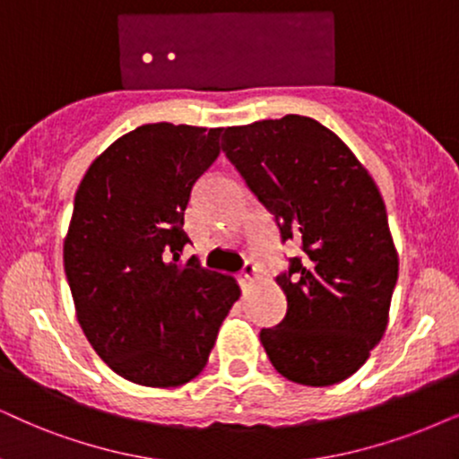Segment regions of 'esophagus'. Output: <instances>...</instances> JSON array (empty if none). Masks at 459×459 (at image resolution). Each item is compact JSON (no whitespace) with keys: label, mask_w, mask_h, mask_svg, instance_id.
<instances>
[{"label":"esophagus","mask_w":459,"mask_h":459,"mask_svg":"<svg viewBox=\"0 0 459 459\" xmlns=\"http://www.w3.org/2000/svg\"><path fill=\"white\" fill-rule=\"evenodd\" d=\"M256 280H258L256 264L246 263V266H243V271H241V283H243V286H252V283Z\"/></svg>","instance_id":"esophagus-1"}]
</instances>
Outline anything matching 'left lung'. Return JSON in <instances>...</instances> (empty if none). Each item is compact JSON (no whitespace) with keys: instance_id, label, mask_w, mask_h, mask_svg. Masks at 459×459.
I'll return each mask as SVG.
<instances>
[{"instance_id":"obj_1","label":"left lung","mask_w":459,"mask_h":459,"mask_svg":"<svg viewBox=\"0 0 459 459\" xmlns=\"http://www.w3.org/2000/svg\"><path fill=\"white\" fill-rule=\"evenodd\" d=\"M216 135L283 241L303 243V256L275 280L288 311L260 330L266 356L294 384H341L367 362L390 320L398 252L384 196L343 139L307 116Z\"/></svg>"}]
</instances>
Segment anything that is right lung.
Returning <instances> with one entry per match:
<instances>
[{"label": "right lung", "instance_id": "1", "mask_svg": "<svg viewBox=\"0 0 459 459\" xmlns=\"http://www.w3.org/2000/svg\"><path fill=\"white\" fill-rule=\"evenodd\" d=\"M218 154L216 129L142 125L109 143L75 190L63 241L75 317L131 384L193 381L241 297L235 277L179 258L190 190Z\"/></svg>", "mask_w": 459, "mask_h": 459}]
</instances>
